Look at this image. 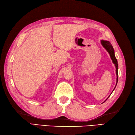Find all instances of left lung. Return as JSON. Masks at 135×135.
<instances>
[{
  "label": "left lung",
  "mask_w": 135,
  "mask_h": 135,
  "mask_svg": "<svg viewBox=\"0 0 135 135\" xmlns=\"http://www.w3.org/2000/svg\"><path fill=\"white\" fill-rule=\"evenodd\" d=\"M101 44H102V46L104 47V48H105V49L107 51L108 53H109V54H110L112 62H113V64L115 65V66L116 68V76H117V77H116V83L115 88L114 89V90H113V91H112V92H113V91H114V90H115V89L116 85H117L118 81V61H117V60H116V57H115V51H114V48H113L112 45L111 44V43L108 41L101 40ZM111 94L110 95H109V97L107 98V99H105V100H104V102H103V103L105 102L107 100V99L111 95Z\"/></svg>",
  "instance_id": "1"
}]
</instances>
